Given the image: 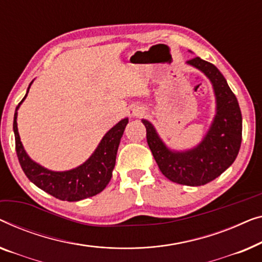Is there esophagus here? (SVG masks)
Instances as JSON below:
<instances>
[{
    "label": "esophagus",
    "instance_id": "obj_1",
    "mask_svg": "<svg viewBox=\"0 0 262 262\" xmlns=\"http://www.w3.org/2000/svg\"><path fill=\"white\" fill-rule=\"evenodd\" d=\"M143 113H145V110H143L141 106H132L129 109V115L133 117H139V116H142Z\"/></svg>",
    "mask_w": 262,
    "mask_h": 262
}]
</instances>
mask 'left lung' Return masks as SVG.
I'll return each instance as SVG.
<instances>
[{
  "label": "left lung",
  "instance_id": "left-lung-1",
  "mask_svg": "<svg viewBox=\"0 0 262 262\" xmlns=\"http://www.w3.org/2000/svg\"><path fill=\"white\" fill-rule=\"evenodd\" d=\"M187 64L208 76L217 101L215 120L201 145L187 152H172L148 121L142 120V123L147 143L161 173L173 183L201 186L222 174L236 159L242 141V116L236 96L215 65L200 57L190 59Z\"/></svg>",
  "mask_w": 262,
  "mask_h": 262
}]
</instances>
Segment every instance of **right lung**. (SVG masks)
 I'll return each instance as SVG.
<instances>
[{
  "label": "right lung",
  "instance_id": "1",
  "mask_svg": "<svg viewBox=\"0 0 262 262\" xmlns=\"http://www.w3.org/2000/svg\"><path fill=\"white\" fill-rule=\"evenodd\" d=\"M31 85V84H29ZM29 90V86H28ZM28 93V91H27ZM27 96V94H26ZM22 98V101L26 98ZM19 103V105L22 103ZM16 106V110L19 108ZM17 113L14 115V134H15V149L22 171L33 184L39 189L50 193L60 201L77 202L93 197L104 190L113 176L115 167L116 154L122 138L128 119L121 120L102 139L97 148L89 159L79 167L66 172H53L43 168L29 159L20 141L16 123Z\"/></svg>",
  "mask_w": 262,
  "mask_h": 262
}]
</instances>
